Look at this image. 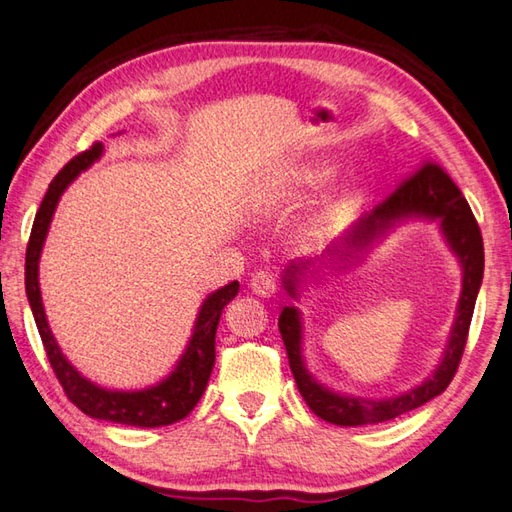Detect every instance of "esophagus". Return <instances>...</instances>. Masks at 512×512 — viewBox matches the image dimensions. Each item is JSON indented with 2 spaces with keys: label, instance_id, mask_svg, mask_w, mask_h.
Returning <instances> with one entry per match:
<instances>
[{
  "label": "esophagus",
  "instance_id": "obj_1",
  "mask_svg": "<svg viewBox=\"0 0 512 512\" xmlns=\"http://www.w3.org/2000/svg\"><path fill=\"white\" fill-rule=\"evenodd\" d=\"M250 290L257 297H273L277 290V277L273 270H257L253 279H250Z\"/></svg>",
  "mask_w": 512,
  "mask_h": 512
}]
</instances>
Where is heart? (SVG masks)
<instances>
[{
    "label": "heart",
    "mask_w": 512,
    "mask_h": 512,
    "mask_svg": "<svg viewBox=\"0 0 512 512\" xmlns=\"http://www.w3.org/2000/svg\"><path fill=\"white\" fill-rule=\"evenodd\" d=\"M330 175V168L324 164H306L293 168L290 173L277 182L275 186L266 188V193L259 199V210L262 213H279L288 206H293L306 190H313ZM326 217H315L308 222V235H319L324 230Z\"/></svg>",
    "instance_id": "1"
}]
</instances>
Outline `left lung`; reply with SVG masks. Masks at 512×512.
Returning <instances> with one entry per match:
<instances>
[{"mask_svg": "<svg viewBox=\"0 0 512 512\" xmlns=\"http://www.w3.org/2000/svg\"><path fill=\"white\" fill-rule=\"evenodd\" d=\"M406 219L439 222V230H442L448 248L453 250L459 266H462V295H459L457 315L453 328H450L442 362L437 364L433 375H428L422 384L406 390L402 395L370 399L337 393V390L317 382V377L306 368V359L302 353V313L293 304L284 306L282 315H279V333H282L284 339L290 370H293L295 384L304 402L324 422L335 426H366L388 422V419H395L408 413V410L424 406L433 397L442 395L457 373L459 359H462L466 346L470 319H473L479 286H482L484 279V242L473 210H470L462 190L453 184V179L444 173L442 166L426 162L393 195L386 197L382 204H377L370 213L359 217L337 244L326 248L322 257L290 264L284 270L282 282L286 293L293 299H299V288H302L306 279H317L319 273H324V268L337 270L357 264L373 248L375 242L386 237L390 230L406 222Z\"/></svg>", "mask_w": 512, "mask_h": 512, "instance_id": "left-lung-1", "label": "left lung"}]
</instances>
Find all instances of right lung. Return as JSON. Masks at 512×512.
<instances>
[{"mask_svg":"<svg viewBox=\"0 0 512 512\" xmlns=\"http://www.w3.org/2000/svg\"><path fill=\"white\" fill-rule=\"evenodd\" d=\"M104 153L102 144H95L86 153H79L75 159L59 170L53 182H50L46 195L42 199L35 215L33 230H30L28 248H26V295L30 310H33L35 324L42 337L48 362L53 366L55 375L68 395L82 413L104 422L139 426V428H157L175 424L184 419L199 402L208 386L210 373L215 366V333L219 317L224 306L239 293V282H230L228 286L210 293L204 304L199 306V313L193 326L184 355L179 357L177 366L170 370V375L162 382H157L142 390H113L97 386L86 379L79 370L68 362L66 355L59 348L53 330L48 326V319L42 304V290H39V257L46 242L50 222H53L55 208L64 190L75 182L79 173L93 166Z\"/></svg>","mask_w":512,"mask_h":512,"instance_id":"add662e5","label":"right lung"}]
</instances>
